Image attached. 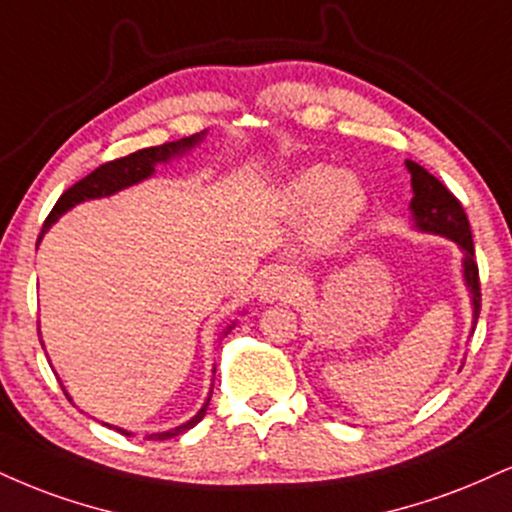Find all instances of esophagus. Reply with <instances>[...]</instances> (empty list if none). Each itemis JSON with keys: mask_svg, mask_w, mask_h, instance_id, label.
<instances>
[{"mask_svg": "<svg viewBox=\"0 0 512 512\" xmlns=\"http://www.w3.org/2000/svg\"><path fill=\"white\" fill-rule=\"evenodd\" d=\"M298 291V276L288 267H274L272 272L264 274L257 288V298L262 303H279V300H291Z\"/></svg>", "mask_w": 512, "mask_h": 512, "instance_id": "34e87169", "label": "esophagus"}]
</instances>
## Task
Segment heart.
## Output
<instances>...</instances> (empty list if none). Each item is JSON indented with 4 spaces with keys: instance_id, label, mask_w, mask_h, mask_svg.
<instances>
[{
    "instance_id": "1",
    "label": "heart",
    "mask_w": 512,
    "mask_h": 512,
    "mask_svg": "<svg viewBox=\"0 0 512 512\" xmlns=\"http://www.w3.org/2000/svg\"><path fill=\"white\" fill-rule=\"evenodd\" d=\"M279 205L288 214H310V236L334 243L353 229L367 207V190L350 171L329 164H307L281 183Z\"/></svg>"
}]
</instances>
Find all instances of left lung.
<instances>
[{"instance_id": "obj_1", "label": "left lung", "mask_w": 512, "mask_h": 512, "mask_svg": "<svg viewBox=\"0 0 512 512\" xmlns=\"http://www.w3.org/2000/svg\"><path fill=\"white\" fill-rule=\"evenodd\" d=\"M405 169H408L410 186H412V200H410L412 229L453 240V243L460 248V252H463V279H465L467 293H470V305H472V329H470V336H472L474 326H477V319H479V307H482V293H479V272H477V262H474L470 221H467L463 205L455 200V195L443 186L439 178L429 174L424 166L412 162V159H405Z\"/></svg>"}]
</instances>
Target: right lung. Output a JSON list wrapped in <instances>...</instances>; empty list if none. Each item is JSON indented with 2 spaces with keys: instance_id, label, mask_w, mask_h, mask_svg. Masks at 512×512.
I'll return each instance as SVG.
<instances>
[{
  "instance_id": "1",
  "label": "right lung",
  "mask_w": 512,
  "mask_h": 512,
  "mask_svg": "<svg viewBox=\"0 0 512 512\" xmlns=\"http://www.w3.org/2000/svg\"><path fill=\"white\" fill-rule=\"evenodd\" d=\"M205 138H207V131H200V133H195V135H188V138L174 140V143H164V145H157V147H145V150L133 152V155H128V157L114 159V162H107V164L97 166V169L92 171V174L85 176L83 181H78L76 186H71L64 195L59 197L57 205H54L52 212H49L45 226H42V233H40L38 243H40L42 238H45V233L52 229V224H57V219L61 217V214H66V212H69V209L80 205V202L100 200V197H112L116 193H121V190H126V188H131V186H138V183H143V181H147V178L155 176V171H157L159 164H169V162H174V159H178V157L188 155V152L195 150V147L200 145ZM233 326H236V324L226 326L224 336L229 334ZM38 334H40V329H38ZM40 343H42V338H40ZM42 348H45V343H42ZM66 398L73 400L69 393H66ZM209 398H212V391H209V396H207L205 403H202V408L197 410L188 422L178 424V427H174V429H166V432L147 434L145 439L147 441H166V439H174V436H178V434H186L188 429H193L195 424L200 422L202 417H205ZM104 424H107V422H104ZM107 427H112V429H116V432H121V434H126V436H133L131 432H128V429L114 427V424H107Z\"/></svg>"
}]
</instances>
